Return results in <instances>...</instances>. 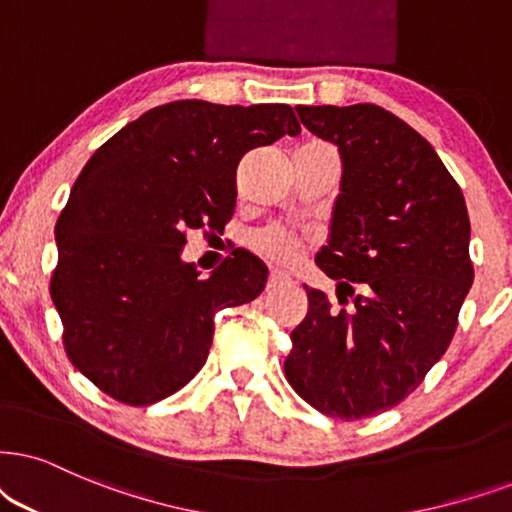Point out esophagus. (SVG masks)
Here are the masks:
<instances>
[{
    "label": "esophagus",
    "mask_w": 512,
    "mask_h": 512,
    "mask_svg": "<svg viewBox=\"0 0 512 512\" xmlns=\"http://www.w3.org/2000/svg\"><path fill=\"white\" fill-rule=\"evenodd\" d=\"M288 283H293V281H290V276L281 274V271H271L269 281H267V288L269 290H276V288H281V286H288Z\"/></svg>",
    "instance_id": "1"
}]
</instances>
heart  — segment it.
<instances>
[{
	"mask_svg": "<svg viewBox=\"0 0 512 512\" xmlns=\"http://www.w3.org/2000/svg\"><path fill=\"white\" fill-rule=\"evenodd\" d=\"M252 245H255V250L260 252L264 260L278 264V267H288L304 250V238L297 236L295 231L283 229V226H267V229H262L255 236Z\"/></svg>",
	"mask_w": 512,
	"mask_h": 512,
	"instance_id": "b5f03b06",
	"label": "heart"
}]
</instances>
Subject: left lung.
<instances>
[{
  "label": "left lung",
  "mask_w": 512,
  "mask_h": 512,
  "mask_svg": "<svg viewBox=\"0 0 512 512\" xmlns=\"http://www.w3.org/2000/svg\"><path fill=\"white\" fill-rule=\"evenodd\" d=\"M295 111L340 148L331 241L316 257L338 281V307L304 286L309 312L290 333L286 378L326 416L368 418L409 397L454 340L475 278L468 208L435 148L394 113L375 103Z\"/></svg>",
  "instance_id": "left-lung-1"
}]
</instances>
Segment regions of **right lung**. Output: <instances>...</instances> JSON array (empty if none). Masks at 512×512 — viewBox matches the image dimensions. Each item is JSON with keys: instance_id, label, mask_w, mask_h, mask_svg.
<instances>
[{"instance_id": "add662e5", "label": "right lung", "mask_w": 512, "mask_h": 512, "mask_svg": "<svg viewBox=\"0 0 512 512\" xmlns=\"http://www.w3.org/2000/svg\"><path fill=\"white\" fill-rule=\"evenodd\" d=\"M297 137L286 103L172 101L129 122L82 167L56 222L51 300L63 347L108 397L148 406L208 359L215 312L255 300L267 267L234 252L210 278L181 262L191 229L224 231L252 148Z\"/></svg>"}]
</instances>
